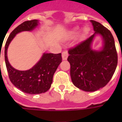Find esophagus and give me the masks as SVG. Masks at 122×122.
Returning a JSON list of instances; mask_svg holds the SVG:
<instances>
[{
  "label": "esophagus",
  "mask_w": 122,
  "mask_h": 122,
  "mask_svg": "<svg viewBox=\"0 0 122 122\" xmlns=\"http://www.w3.org/2000/svg\"><path fill=\"white\" fill-rule=\"evenodd\" d=\"M68 56H69V53H68V51L66 50L63 51L62 52V58H63V60H66L67 57H68Z\"/></svg>",
  "instance_id": "34e87169"
}]
</instances>
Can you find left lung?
Masks as SVG:
<instances>
[{
	"instance_id": "1",
	"label": "left lung",
	"mask_w": 122,
	"mask_h": 122,
	"mask_svg": "<svg viewBox=\"0 0 122 122\" xmlns=\"http://www.w3.org/2000/svg\"><path fill=\"white\" fill-rule=\"evenodd\" d=\"M95 33L69 50L67 60L71 65L73 84L85 92H95L107 84L117 66L118 54L112 33L100 23L91 20ZM96 34L102 36L101 51H94L91 45Z\"/></svg>"
}]
</instances>
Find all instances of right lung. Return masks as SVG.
<instances>
[{
	"mask_svg": "<svg viewBox=\"0 0 122 122\" xmlns=\"http://www.w3.org/2000/svg\"><path fill=\"white\" fill-rule=\"evenodd\" d=\"M38 25L36 20L26 21L13 30L5 44L4 58L10 80L15 87L28 94L45 93L51 87L55 72L62 61L61 53H44L42 58L32 69L22 71L13 68L8 62L7 50L16 34L25 30H32Z\"/></svg>",
	"mask_w": 122,
	"mask_h": 122,
	"instance_id": "add662e5",
	"label": "right lung"
}]
</instances>
